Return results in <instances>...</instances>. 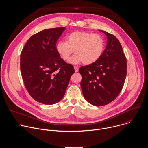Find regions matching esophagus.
Listing matches in <instances>:
<instances>
[{"label": "esophagus", "instance_id": "esophagus-1", "mask_svg": "<svg viewBox=\"0 0 148 148\" xmlns=\"http://www.w3.org/2000/svg\"><path fill=\"white\" fill-rule=\"evenodd\" d=\"M74 69H75V71L76 73L78 71V68L77 67H76V66H74Z\"/></svg>", "mask_w": 148, "mask_h": 148}]
</instances>
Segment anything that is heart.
<instances>
[{
    "instance_id": "obj_1",
    "label": "heart",
    "mask_w": 148,
    "mask_h": 148,
    "mask_svg": "<svg viewBox=\"0 0 148 148\" xmlns=\"http://www.w3.org/2000/svg\"><path fill=\"white\" fill-rule=\"evenodd\" d=\"M103 49L104 40L100 34L82 31L70 33L66 41H59L56 45V50L64 60H67L74 51L75 54L69 60L74 64L94 63L101 57Z\"/></svg>"
}]
</instances>
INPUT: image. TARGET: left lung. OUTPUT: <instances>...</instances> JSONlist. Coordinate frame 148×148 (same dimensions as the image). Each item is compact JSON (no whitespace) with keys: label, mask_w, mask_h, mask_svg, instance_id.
Wrapping results in <instances>:
<instances>
[{"label":"left lung","mask_w":148,"mask_h":148,"mask_svg":"<svg viewBox=\"0 0 148 148\" xmlns=\"http://www.w3.org/2000/svg\"><path fill=\"white\" fill-rule=\"evenodd\" d=\"M99 31L107 37L106 48L98 61L79 70L83 95L97 107L108 104L118 96L127 73L126 58L120 42L113 34Z\"/></svg>","instance_id":"1"}]
</instances>
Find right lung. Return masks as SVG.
I'll return each mask as SVG.
<instances>
[{
    "label": "right lung",
    "instance_id": "obj_1",
    "mask_svg": "<svg viewBox=\"0 0 148 148\" xmlns=\"http://www.w3.org/2000/svg\"><path fill=\"white\" fill-rule=\"evenodd\" d=\"M65 27L42 30L31 36L20 54L25 86L36 101L52 105L64 97L74 67L60 57L56 43Z\"/></svg>",
    "mask_w": 148,
    "mask_h": 148
}]
</instances>
